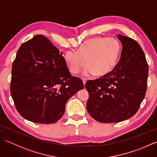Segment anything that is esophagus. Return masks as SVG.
<instances>
[{
    "instance_id": "esophagus-1",
    "label": "esophagus",
    "mask_w": 157,
    "mask_h": 157,
    "mask_svg": "<svg viewBox=\"0 0 157 157\" xmlns=\"http://www.w3.org/2000/svg\"><path fill=\"white\" fill-rule=\"evenodd\" d=\"M82 82H83V84H84V85L85 86V84H86V81H87V79H86V78H82Z\"/></svg>"
}]
</instances>
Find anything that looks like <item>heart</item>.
<instances>
[{
	"mask_svg": "<svg viewBox=\"0 0 157 157\" xmlns=\"http://www.w3.org/2000/svg\"><path fill=\"white\" fill-rule=\"evenodd\" d=\"M121 52V44L115 38L98 36L82 42L76 52L67 51L63 60L69 71L78 73L86 63V75L94 74L102 77L107 75L115 68Z\"/></svg>",
	"mask_w": 157,
	"mask_h": 157,
	"instance_id": "b5f03b06",
	"label": "heart"
}]
</instances>
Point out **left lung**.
Segmentation results:
<instances>
[{"label":"left lung","instance_id":"8db88e82","mask_svg":"<svg viewBox=\"0 0 157 157\" xmlns=\"http://www.w3.org/2000/svg\"><path fill=\"white\" fill-rule=\"evenodd\" d=\"M122 44L118 64L107 75L86 83L89 94L87 111L101 123L131 118L144 98L148 65L140 46L134 40L117 35Z\"/></svg>","mask_w":157,"mask_h":157}]
</instances>
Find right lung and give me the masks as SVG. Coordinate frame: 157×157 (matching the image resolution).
Masks as SVG:
<instances>
[{
    "label": "right lung",
    "mask_w": 157,
    "mask_h": 157,
    "mask_svg": "<svg viewBox=\"0 0 157 157\" xmlns=\"http://www.w3.org/2000/svg\"><path fill=\"white\" fill-rule=\"evenodd\" d=\"M62 55L42 35L24 42L17 52L11 94L17 111L28 121L56 123L69 98L84 88L82 79L70 74Z\"/></svg>",
    "instance_id": "obj_1"
}]
</instances>
